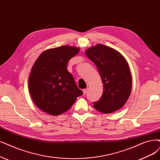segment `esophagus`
Returning <instances> with one entry per match:
<instances>
[{
	"mask_svg": "<svg viewBox=\"0 0 160 160\" xmlns=\"http://www.w3.org/2000/svg\"><path fill=\"white\" fill-rule=\"evenodd\" d=\"M87 92V89H84L83 90V93H84V95H85V94Z\"/></svg>",
	"mask_w": 160,
	"mask_h": 160,
	"instance_id": "34e87169",
	"label": "esophagus"
}]
</instances>
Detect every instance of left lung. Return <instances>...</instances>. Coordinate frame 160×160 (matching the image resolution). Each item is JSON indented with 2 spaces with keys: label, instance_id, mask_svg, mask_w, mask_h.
I'll list each match as a JSON object with an SVG mask.
<instances>
[{
  "label": "left lung",
  "instance_id": "obj_1",
  "mask_svg": "<svg viewBox=\"0 0 160 160\" xmlns=\"http://www.w3.org/2000/svg\"><path fill=\"white\" fill-rule=\"evenodd\" d=\"M86 55L96 64L103 84V93L93 108L103 113L119 110L131 92L132 76L125 58L117 51L102 44L90 47Z\"/></svg>",
  "mask_w": 160,
  "mask_h": 160
}]
</instances>
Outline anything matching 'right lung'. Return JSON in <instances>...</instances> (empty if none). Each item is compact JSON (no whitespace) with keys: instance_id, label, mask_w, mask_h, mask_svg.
<instances>
[{"instance_id":"add662e5","label":"right lung","mask_w":160,"mask_h":160,"mask_svg":"<svg viewBox=\"0 0 160 160\" xmlns=\"http://www.w3.org/2000/svg\"><path fill=\"white\" fill-rule=\"evenodd\" d=\"M78 47L64 45L43 51L34 63L29 77V90L37 107L55 116L68 111L83 94L67 70Z\"/></svg>"}]
</instances>
